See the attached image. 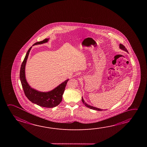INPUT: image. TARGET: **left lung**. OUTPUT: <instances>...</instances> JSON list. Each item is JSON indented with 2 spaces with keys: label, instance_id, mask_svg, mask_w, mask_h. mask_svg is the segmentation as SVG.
<instances>
[{
  "label": "left lung",
  "instance_id": "obj_1",
  "mask_svg": "<svg viewBox=\"0 0 147 147\" xmlns=\"http://www.w3.org/2000/svg\"><path fill=\"white\" fill-rule=\"evenodd\" d=\"M119 48L121 49V50H122L123 51H125L126 52H127L128 53V51H127V49L125 48V47L122 44H119ZM82 102L84 103L85 106H86L88 108H89L91 109H92V110H97V111H102L103 110V109H99L97 108L96 107H93V106H90V105H89L88 104H87L85 101H84V99L83 98V97H82Z\"/></svg>",
  "mask_w": 147,
  "mask_h": 147
}]
</instances>
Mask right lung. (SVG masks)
I'll return each instance as SVG.
<instances>
[{"label": "right lung", "instance_id": "right-lung-1", "mask_svg": "<svg viewBox=\"0 0 147 147\" xmlns=\"http://www.w3.org/2000/svg\"><path fill=\"white\" fill-rule=\"evenodd\" d=\"M49 39V38H46L42 41L34 43L32 46L47 43L48 42ZM31 48L28 51L24 60L22 63L20 71V80L25 95L30 101L37 105L50 108L55 107L56 106H58L62 100L63 95L65 91L67 83L69 79L65 80L50 91H39L32 88L27 81L25 72L27 59Z\"/></svg>", "mask_w": 147, "mask_h": 147}]
</instances>
